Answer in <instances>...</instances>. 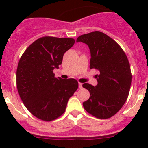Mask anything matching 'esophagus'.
I'll return each mask as SVG.
<instances>
[{
    "mask_svg": "<svg viewBox=\"0 0 148 148\" xmlns=\"http://www.w3.org/2000/svg\"><path fill=\"white\" fill-rule=\"evenodd\" d=\"M79 88H82V84L79 82Z\"/></svg>",
    "mask_w": 148,
    "mask_h": 148,
    "instance_id": "34e87169",
    "label": "esophagus"
}]
</instances>
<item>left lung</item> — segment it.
Returning <instances> with one entry per match:
<instances>
[{
	"label": "left lung",
	"mask_w": 148,
	"mask_h": 148,
	"mask_svg": "<svg viewBox=\"0 0 148 148\" xmlns=\"http://www.w3.org/2000/svg\"><path fill=\"white\" fill-rule=\"evenodd\" d=\"M77 42L87 44L89 67L99 71L95 76L97 86L83 84L90 93L89 99L83 102L84 108L97 118H110L122 108L129 95L132 74L127 57L115 41L100 31L81 35Z\"/></svg>",
	"instance_id": "obj_1"
}]
</instances>
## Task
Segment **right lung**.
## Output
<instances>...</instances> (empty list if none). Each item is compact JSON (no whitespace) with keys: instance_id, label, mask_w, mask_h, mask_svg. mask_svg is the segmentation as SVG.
I'll list each match as a JSON object with an SVG mask.
<instances>
[{"instance_id":"right-lung-1","label":"right lung","mask_w":148,"mask_h":148,"mask_svg":"<svg viewBox=\"0 0 148 148\" xmlns=\"http://www.w3.org/2000/svg\"><path fill=\"white\" fill-rule=\"evenodd\" d=\"M71 38L44 36L22 54L16 71V85L27 110L41 120H56L64 113L69 99L78 89L74 79L56 78L53 71L74 44Z\"/></svg>"}]
</instances>
